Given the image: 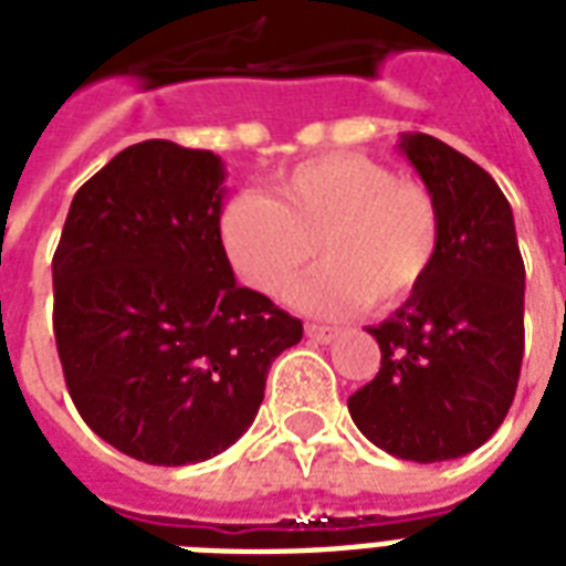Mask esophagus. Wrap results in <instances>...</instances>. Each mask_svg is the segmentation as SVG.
<instances>
[{
    "label": "esophagus",
    "mask_w": 566,
    "mask_h": 566,
    "mask_svg": "<svg viewBox=\"0 0 566 566\" xmlns=\"http://www.w3.org/2000/svg\"><path fill=\"white\" fill-rule=\"evenodd\" d=\"M305 335L311 337V340H317V344H332L337 337V328L332 326H305Z\"/></svg>",
    "instance_id": "34e87169"
}]
</instances>
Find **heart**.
<instances>
[{
    "mask_svg": "<svg viewBox=\"0 0 566 566\" xmlns=\"http://www.w3.org/2000/svg\"><path fill=\"white\" fill-rule=\"evenodd\" d=\"M220 247L234 273L279 300L317 255L326 261L293 291V305L337 317L370 302L390 311L429 282L440 252V211L417 181L364 155H323L275 179V193L238 190L222 205Z\"/></svg>",
    "mask_w": 566,
    "mask_h": 566,
    "instance_id": "obj_1",
    "label": "heart"
}]
</instances>
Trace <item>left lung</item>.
Returning a JSON list of instances; mask_svg holds the SVG:
<instances>
[{
  "mask_svg": "<svg viewBox=\"0 0 566 566\" xmlns=\"http://www.w3.org/2000/svg\"><path fill=\"white\" fill-rule=\"evenodd\" d=\"M399 153L438 202V264L367 328L381 367L349 396V413L378 449L434 464L482 447L514 402L526 266L509 199L479 164L420 132L402 135Z\"/></svg>",
  "mask_w": 566,
  "mask_h": 566,
  "instance_id": "left-lung-1",
  "label": "left lung"
}]
</instances>
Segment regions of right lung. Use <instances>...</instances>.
<instances>
[{"mask_svg": "<svg viewBox=\"0 0 566 566\" xmlns=\"http://www.w3.org/2000/svg\"><path fill=\"white\" fill-rule=\"evenodd\" d=\"M220 155L144 140L73 196L52 258L55 344L82 420L158 467L208 461L252 426L302 323L238 287L220 247Z\"/></svg>", "mask_w": 566, "mask_h": 566, "instance_id": "1", "label": "right lung"}]
</instances>
